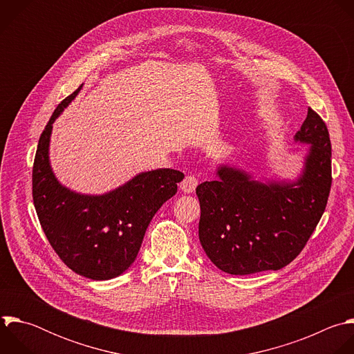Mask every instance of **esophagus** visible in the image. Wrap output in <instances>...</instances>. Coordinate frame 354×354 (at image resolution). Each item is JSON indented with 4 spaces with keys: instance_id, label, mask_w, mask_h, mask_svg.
<instances>
[{
    "instance_id": "obj_1",
    "label": "esophagus",
    "mask_w": 354,
    "mask_h": 354,
    "mask_svg": "<svg viewBox=\"0 0 354 354\" xmlns=\"http://www.w3.org/2000/svg\"><path fill=\"white\" fill-rule=\"evenodd\" d=\"M196 184H198V180H196L195 176H187V177L181 181L180 189H181L184 194H191V192H194Z\"/></svg>"
}]
</instances>
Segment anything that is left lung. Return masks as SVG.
<instances>
[{
  "instance_id": "obj_1",
  "label": "left lung",
  "mask_w": 354,
  "mask_h": 354,
  "mask_svg": "<svg viewBox=\"0 0 354 354\" xmlns=\"http://www.w3.org/2000/svg\"><path fill=\"white\" fill-rule=\"evenodd\" d=\"M295 144L307 147L288 152H301L303 166L293 178L221 163L218 180L196 187L199 241L221 270H279L301 252L315 230L330 191L332 152L328 128L310 107Z\"/></svg>"
}]
</instances>
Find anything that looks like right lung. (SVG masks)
Returning <instances> with one entry per match:
<instances>
[{
	"label": "right lung",
	"mask_w": 354,
	"mask_h": 354,
	"mask_svg": "<svg viewBox=\"0 0 354 354\" xmlns=\"http://www.w3.org/2000/svg\"><path fill=\"white\" fill-rule=\"evenodd\" d=\"M82 86L58 104L39 139L33 202L43 232L64 263L85 277L109 280L133 263L152 218L176 195L184 174L173 169L140 171L104 194H82L61 184L50 163L53 124Z\"/></svg>",
	"instance_id": "right-lung-1"
}]
</instances>
